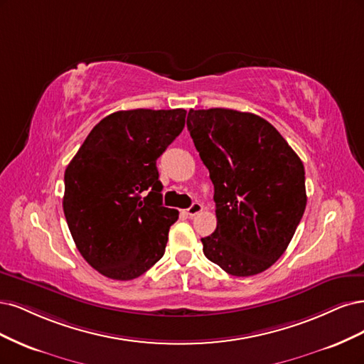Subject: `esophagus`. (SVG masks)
<instances>
[{
  "label": "esophagus",
  "mask_w": 364,
  "mask_h": 364,
  "mask_svg": "<svg viewBox=\"0 0 364 364\" xmlns=\"http://www.w3.org/2000/svg\"><path fill=\"white\" fill-rule=\"evenodd\" d=\"M199 212H203V205L201 204H199V203H193L189 208H186L184 210V213L187 215V216H195V215H198Z\"/></svg>",
  "instance_id": "34e87169"
}]
</instances>
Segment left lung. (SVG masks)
<instances>
[{
    "mask_svg": "<svg viewBox=\"0 0 364 364\" xmlns=\"http://www.w3.org/2000/svg\"><path fill=\"white\" fill-rule=\"evenodd\" d=\"M187 130L215 186L218 225L201 239L204 255L234 277L266 271L287 250L306 210L301 159L254 113L191 109Z\"/></svg>",
    "mask_w": 364,
    "mask_h": 364,
    "instance_id": "1",
    "label": "left lung"
}]
</instances>
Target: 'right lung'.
<instances>
[{
  "label": "right lung",
  "mask_w": 364,
  "mask_h": 364,
  "mask_svg": "<svg viewBox=\"0 0 364 364\" xmlns=\"http://www.w3.org/2000/svg\"><path fill=\"white\" fill-rule=\"evenodd\" d=\"M186 110H121L100 121L65 171L63 212L83 259L112 279L145 274L165 254L178 210L161 203L157 159Z\"/></svg>",
  "instance_id": "1"
}]
</instances>
